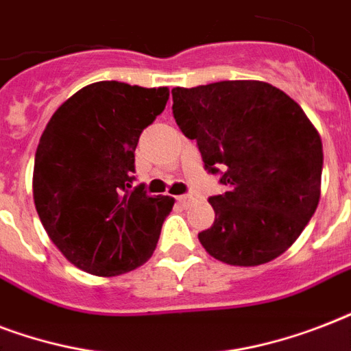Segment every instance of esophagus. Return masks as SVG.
I'll list each match as a JSON object with an SVG mask.
<instances>
[{"label":"esophagus","mask_w":351,"mask_h":351,"mask_svg":"<svg viewBox=\"0 0 351 351\" xmlns=\"http://www.w3.org/2000/svg\"><path fill=\"white\" fill-rule=\"evenodd\" d=\"M191 200H193L191 195H178V197H176V202L182 204V206H187Z\"/></svg>","instance_id":"obj_1"}]
</instances>
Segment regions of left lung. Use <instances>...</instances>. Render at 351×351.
<instances>
[{
  "label": "left lung",
  "mask_w": 351,
  "mask_h": 351,
  "mask_svg": "<svg viewBox=\"0 0 351 351\" xmlns=\"http://www.w3.org/2000/svg\"><path fill=\"white\" fill-rule=\"evenodd\" d=\"M173 117L226 193L198 233L217 261L258 266L299 239L321 197L322 142L297 101L264 82L175 87Z\"/></svg>",
  "instance_id": "left-lung-1"
}]
</instances>
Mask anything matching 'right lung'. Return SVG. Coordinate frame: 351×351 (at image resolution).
Masks as SVG:
<instances>
[{
    "mask_svg": "<svg viewBox=\"0 0 351 351\" xmlns=\"http://www.w3.org/2000/svg\"><path fill=\"white\" fill-rule=\"evenodd\" d=\"M169 100L167 87L96 82L47 123L34 158V204L45 231L74 266L114 277L153 255L175 198L132 187L134 149Z\"/></svg>",
    "mask_w": 351,
    "mask_h": 351,
    "instance_id": "1",
    "label": "right lung"
}]
</instances>
